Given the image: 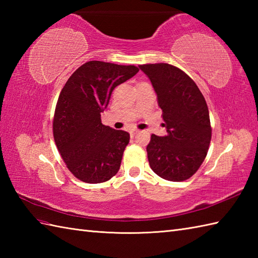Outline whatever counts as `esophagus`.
<instances>
[{"label":"esophagus","mask_w":258,"mask_h":258,"mask_svg":"<svg viewBox=\"0 0 258 258\" xmlns=\"http://www.w3.org/2000/svg\"><path fill=\"white\" fill-rule=\"evenodd\" d=\"M139 132V130H136V128H133V130H131L130 131V134H131V136H134L136 133Z\"/></svg>","instance_id":"34e87169"}]
</instances>
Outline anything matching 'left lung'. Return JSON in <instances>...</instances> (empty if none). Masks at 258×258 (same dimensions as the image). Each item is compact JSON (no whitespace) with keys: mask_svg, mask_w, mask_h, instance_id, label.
Returning a JSON list of instances; mask_svg holds the SVG:
<instances>
[{"mask_svg":"<svg viewBox=\"0 0 258 258\" xmlns=\"http://www.w3.org/2000/svg\"><path fill=\"white\" fill-rule=\"evenodd\" d=\"M162 108L165 136L152 134L146 147L153 172L172 182H183L197 172L212 139L210 113L195 82L182 70L166 63L143 64Z\"/></svg>","mask_w":258,"mask_h":258,"instance_id":"1","label":"left lung"}]
</instances>
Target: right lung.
<instances>
[{
    "mask_svg": "<svg viewBox=\"0 0 258 258\" xmlns=\"http://www.w3.org/2000/svg\"><path fill=\"white\" fill-rule=\"evenodd\" d=\"M138 72L134 65L90 61L70 76L59 93L54 141L70 172L82 182L103 183L118 172L130 134L103 125L101 113L115 87Z\"/></svg>",
    "mask_w": 258,
    "mask_h": 258,
    "instance_id": "obj_1",
    "label": "right lung"
}]
</instances>
